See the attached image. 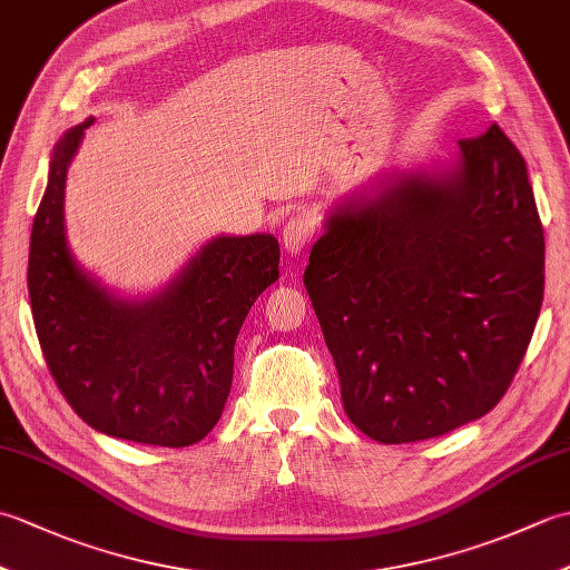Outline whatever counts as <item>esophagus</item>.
<instances>
[{
	"instance_id": "34e87169",
	"label": "esophagus",
	"mask_w": 570,
	"mask_h": 570,
	"mask_svg": "<svg viewBox=\"0 0 570 570\" xmlns=\"http://www.w3.org/2000/svg\"><path fill=\"white\" fill-rule=\"evenodd\" d=\"M313 235H316V223H313L306 213H296L288 217V223L284 225L282 245L288 254H301V249L308 247Z\"/></svg>"
}]
</instances>
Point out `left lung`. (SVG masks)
<instances>
[{
  "mask_svg": "<svg viewBox=\"0 0 570 570\" xmlns=\"http://www.w3.org/2000/svg\"><path fill=\"white\" fill-rule=\"evenodd\" d=\"M460 164L328 217L306 292L345 414L380 443L485 416L510 390L543 298V227L524 156L498 125Z\"/></svg>",
  "mask_w": 570,
  "mask_h": 570,
  "instance_id": "obj_1",
  "label": "left lung"
}]
</instances>
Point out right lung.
Returning <instances> with one entry per match:
<instances>
[{
	"instance_id": "add662e5",
	"label": "right lung",
	"mask_w": 570,
	"mask_h": 570,
	"mask_svg": "<svg viewBox=\"0 0 570 570\" xmlns=\"http://www.w3.org/2000/svg\"><path fill=\"white\" fill-rule=\"evenodd\" d=\"M90 125L60 139L33 220L27 282L36 335L60 394L88 426L186 448L223 414L242 321L278 278V242L217 237L161 296H110L78 269L63 233L68 166Z\"/></svg>"
}]
</instances>
